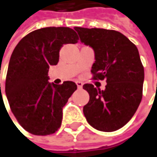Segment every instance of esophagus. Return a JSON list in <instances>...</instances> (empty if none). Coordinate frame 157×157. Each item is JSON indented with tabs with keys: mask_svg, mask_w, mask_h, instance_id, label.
<instances>
[{
	"mask_svg": "<svg viewBox=\"0 0 157 157\" xmlns=\"http://www.w3.org/2000/svg\"><path fill=\"white\" fill-rule=\"evenodd\" d=\"M76 85H77V87H78L79 89H81V88H82L83 83H82V82H76Z\"/></svg>",
	"mask_w": 157,
	"mask_h": 157,
	"instance_id": "34e87169",
	"label": "esophagus"
}]
</instances>
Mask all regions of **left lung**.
Here are the masks:
<instances>
[{
    "label": "left lung",
    "instance_id": "1",
    "mask_svg": "<svg viewBox=\"0 0 157 157\" xmlns=\"http://www.w3.org/2000/svg\"><path fill=\"white\" fill-rule=\"evenodd\" d=\"M81 41L95 51L91 73L94 80H106L104 90L83 85L89 94L83 114L95 129L112 132L135 115L143 97L144 68L136 46L116 30L75 27Z\"/></svg>",
    "mask_w": 157,
    "mask_h": 157
}]
</instances>
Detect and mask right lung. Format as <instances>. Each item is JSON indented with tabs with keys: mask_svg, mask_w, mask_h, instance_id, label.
Returning a JSON list of instances; mask_svg holds the SVG:
<instances>
[{
	"mask_svg": "<svg viewBox=\"0 0 157 157\" xmlns=\"http://www.w3.org/2000/svg\"><path fill=\"white\" fill-rule=\"evenodd\" d=\"M78 40L72 29L48 27L29 33L14 48L5 91L11 111L28 132L47 136L61 127L62 108L77 86L70 81L60 85L48 82V68L58 63L64 44Z\"/></svg>",
	"mask_w": 157,
	"mask_h": 157,
	"instance_id": "1",
	"label": "right lung"
}]
</instances>
